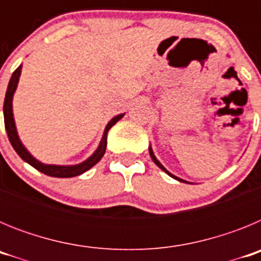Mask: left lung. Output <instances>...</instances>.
Masks as SVG:
<instances>
[{
  "label": "left lung",
  "instance_id": "left-lung-1",
  "mask_svg": "<svg viewBox=\"0 0 261 261\" xmlns=\"http://www.w3.org/2000/svg\"><path fill=\"white\" fill-rule=\"evenodd\" d=\"M149 153H150V156H151V159H153V162L155 163V165L158 166V167L161 168V170H163V171H165L166 174H167V175H170V176H171V177H174V179H176V180H179V181H184V183H188V181L183 180V179H180V177H177V176H175V175H172L171 172H168L167 170H166V168L163 167V166H162V163L159 162L158 159L155 158V155H154V153H153V149H151V147H149Z\"/></svg>",
  "mask_w": 261,
  "mask_h": 261
}]
</instances>
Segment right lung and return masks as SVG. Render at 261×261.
I'll use <instances>...</instances> for the list:
<instances>
[{"label": "right lung", "mask_w": 261, "mask_h": 261, "mask_svg": "<svg viewBox=\"0 0 261 261\" xmlns=\"http://www.w3.org/2000/svg\"><path fill=\"white\" fill-rule=\"evenodd\" d=\"M20 71H22V65L18 66L15 70H14L13 75L10 78V82H9L8 90H6V95H5V102H4V119H5V129L8 132L9 141H10L11 146L14 147V150L17 151L18 155L27 162L29 165H31L32 167L36 168L38 171L43 172V174L48 175V176L53 177H73L78 176V175L84 174L87 170L95 166L96 163L102 159V156L106 153V147H107V133L115 124L119 121L121 117L124 116V114H120L117 116H115L114 119H111L110 123L107 124L105 129V133H103L102 141L99 144L98 149L94 151V154L91 156L84 161L82 163H78L74 166H57V165H44L41 163L40 161H38L36 158L30 154V151L27 150L26 147L23 146L22 141L19 140V136L17 132V126H15V121H14V115H13V96L15 90H17L18 82H19Z\"/></svg>", "instance_id": "add662e5"}]
</instances>
